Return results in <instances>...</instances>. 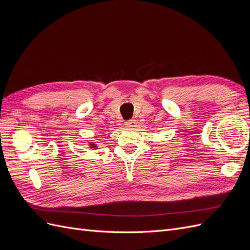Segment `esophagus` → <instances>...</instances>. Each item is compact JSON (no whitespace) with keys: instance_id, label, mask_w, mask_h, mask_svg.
Segmentation results:
<instances>
[{"instance_id":"1","label":"esophagus","mask_w":250,"mask_h":250,"mask_svg":"<svg viewBox=\"0 0 250 250\" xmlns=\"http://www.w3.org/2000/svg\"><path fill=\"white\" fill-rule=\"evenodd\" d=\"M125 124H126V126H128V127H135V126H137V121H135L134 119L128 120Z\"/></svg>"}]
</instances>
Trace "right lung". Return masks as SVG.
<instances>
[{"label":"right lung","mask_w":250,"mask_h":250,"mask_svg":"<svg viewBox=\"0 0 250 250\" xmlns=\"http://www.w3.org/2000/svg\"><path fill=\"white\" fill-rule=\"evenodd\" d=\"M92 146H95V144H92Z\"/></svg>","instance_id":"1"}]
</instances>
